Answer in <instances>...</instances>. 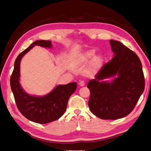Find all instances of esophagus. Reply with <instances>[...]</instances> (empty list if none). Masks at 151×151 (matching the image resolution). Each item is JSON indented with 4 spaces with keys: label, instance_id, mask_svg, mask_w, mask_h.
<instances>
[{
    "label": "esophagus",
    "instance_id": "obj_1",
    "mask_svg": "<svg viewBox=\"0 0 151 151\" xmlns=\"http://www.w3.org/2000/svg\"><path fill=\"white\" fill-rule=\"evenodd\" d=\"M86 84V82L84 81H79L78 82V85L79 86H81V87H82V86H84Z\"/></svg>",
    "mask_w": 151,
    "mask_h": 151
}]
</instances>
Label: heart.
Returning a JSON list of instances; mask_svg holds the SVG:
<instances>
[{
  "label": "heart",
  "mask_w": 151,
  "mask_h": 151,
  "mask_svg": "<svg viewBox=\"0 0 151 151\" xmlns=\"http://www.w3.org/2000/svg\"><path fill=\"white\" fill-rule=\"evenodd\" d=\"M95 56V51L94 50H86L83 53L81 57L82 62H88ZM102 62V59L101 56H96L92 60L90 63V68L92 70H97L101 67Z\"/></svg>",
  "instance_id": "1"
}]
</instances>
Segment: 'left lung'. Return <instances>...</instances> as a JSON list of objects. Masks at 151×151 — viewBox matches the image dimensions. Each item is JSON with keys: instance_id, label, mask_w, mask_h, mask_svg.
Listing matches in <instances>:
<instances>
[{"instance_id": "8db88e82", "label": "left lung", "mask_w": 151, "mask_h": 151, "mask_svg": "<svg viewBox=\"0 0 151 151\" xmlns=\"http://www.w3.org/2000/svg\"><path fill=\"white\" fill-rule=\"evenodd\" d=\"M114 58L89 81L88 106L102 119H118L129 115L145 89L142 62L137 54L118 41H110ZM116 76L111 83L105 78Z\"/></svg>"}]
</instances>
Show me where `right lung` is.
I'll list each match as a JSON object with an SVG mask.
<instances>
[{"instance_id":"add662e5","label":"right lung","mask_w":151,"mask_h":151,"mask_svg":"<svg viewBox=\"0 0 151 151\" xmlns=\"http://www.w3.org/2000/svg\"><path fill=\"white\" fill-rule=\"evenodd\" d=\"M52 47L50 41L37 40L18 55L11 75L10 86L15 103L22 115L28 120L40 124H46L57 120L65 111L70 96L76 91V83L58 85L49 93L42 97L28 94L19 83L20 63L22 58L34 47Z\"/></svg>"}]
</instances>
